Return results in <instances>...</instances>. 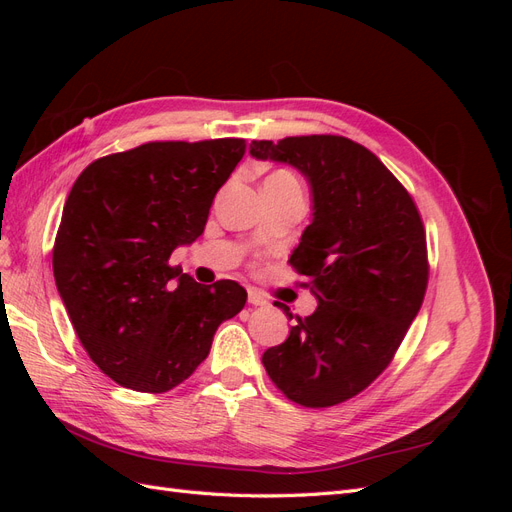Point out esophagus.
<instances>
[{
    "label": "esophagus",
    "instance_id": "1",
    "mask_svg": "<svg viewBox=\"0 0 512 512\" xmlns=\"http://www.w3.org/2000/svg\"><path fill=\"white\" fill-rule=\"evenodd\" d=\"M247 301H250L252 305H256V307H265V305H269V301H267V297L265 294H262L260 290H256V288H247Z\"/></svg>",
    "mask_w": 512,
    "mask_h": 512
}]
</instances>
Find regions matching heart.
<instances>
[{
	"mask_svg": "<svg viewBox=\"0 0 512 512\" xmlns=\"http://www.w3.org/2000/svg\"><path fill=\"white\" fill-rule=\"evenodd\" d=\"M280 173H284V170H280Z\"/></svg>",
	"mask_w": 512,
	"mask_h": 512,
	"instance_id": "b5f03b06",
	"label": "heart"
}]
</instances>
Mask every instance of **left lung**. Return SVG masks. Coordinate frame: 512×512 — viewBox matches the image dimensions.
Masks as SVG:
<instances>
[{
  "label": "left lung",
  "mask_w": 512,
  "mask_h": 512,
  "mask_svg": "<svg viewBox=\"0 0 512 512\" xmlns=\"http://www.w3.org/2000/svg\"><path fill=\"white\" fill-rule=\"evenodd\" d=\"M250 153L301 170L314 196V220L290 265L307 277L318 307L297 316L286 342L262 354V365L294 404H342L389 367L423 305V220L391 170L346 136L252 141ZM284 312L292 320L288 307Z\"/></svg>",
  "instance_id": "8db88e82"
}]
</instances>
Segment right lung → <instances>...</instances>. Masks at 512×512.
Instances as JSON below:
<instances>
[{
	"label": "right lung",
	"instance_id": "1",
	"mask_svg": "<svg viewBox=\"0 0 512 512\" xmlns=\"http://www.w3.org/2000/svg\"><path fill=\"white\" fill-rule=\"evenodd\" d=\"M243 138L153 141L91 162L74 181L53 273L89 359L132 391L166 393L207 359L247 299L232 280L194 282L170 254L203 235Z\"/></svg>",
	"mask_w": 512,
	"mask_h": 512
}]
</instances>
